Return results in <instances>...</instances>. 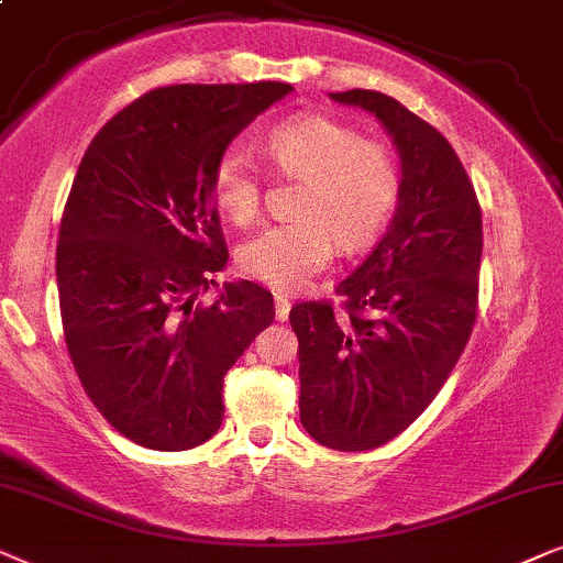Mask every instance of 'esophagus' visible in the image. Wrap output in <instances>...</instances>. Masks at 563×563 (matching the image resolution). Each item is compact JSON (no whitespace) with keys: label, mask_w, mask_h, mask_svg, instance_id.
Instances as JSON below:
<instances>
[{"label":"esophagus","mask_w":563,"mask_h":563,"mask_svg":"<svg viewBox=\"0 0 563 563\" xmlns=\"http://www.w3.org/2000/svg\"><path fill=\"white\" fill-rule=\"evenodd\" d=\"M288 313H290V301H288V298L275 296V319L277 321H286Z\"/></svg>","instance_id":"esophagus-1"}]
</instances>
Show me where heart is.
Masks as SVG:
<instances>
[{
  "label": "heart",
  "mask_w": 563,
  "mask_h": 563,
  "mask_svg": "<svg viewBox=\"0 0 563 563\" xmlns=\"http://www.w3.org/2000/svg\"><path fill=\"white\" fill-rule=\"evenodd\" d=\"M265 152L277 172L301 179L294 211L298 219L273 223L246 239L239 265L254 280L298 290L334 254L368 244L384 229L399 192V169L378 141L357 139L344 123L324 115H296L265 136ZM219 211L246 227L257 219L260 172L242 148L219 156L211 179Z\"/></svg>",
  "instance_id": "heart-1"
}]
</instances>
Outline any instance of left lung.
I'll return each mask as SVG.
<instances>
[{
  "label": "left lung",
  "instance_id": "obj_1",
  "mask_svg": "<svg viewBox=\"0 0 563 563\" xmlns=\"http://www.w3.org/2000/svg\"><path fill=\"white\" fill-rule=\"evenodd\" d=\"M384 125L399 154L396 211L368 257L336 286L350 319L329 303H296L301 424L334 451L386 445L451 376L476 321L482 208L440 131L373 89L332 92Z\"/></svg>",
  "mask_w": 563,
  "mask_h": 563
}]
</instances>
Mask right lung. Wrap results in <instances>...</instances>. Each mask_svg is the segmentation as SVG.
I'll use <instances>...</instances> for the list:
<instances>
[{
  "instance_id": "right-lung-1",
  "label": "right lung",
  "mask_w": 563,
  "mask_h": 563,
  "mask_svg": "<svg viewBox=\"0 0 563 563\" xmlns=\"http://www.w3.org/2000/svg\"><path fill=\"white\" fill-rule=\"evenodd\" d=\"M288 92L283 81L154 89L81 156L56 246L66 350L100 415L136 445L211 440L223 376L273 324V294L252 280L195 301L229 262L216 162Z\"/></svg>"
}]
</instances>
